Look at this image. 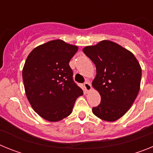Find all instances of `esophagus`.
<instances>
[{
	"label": "esophagus",
	"instance_id": "esophagus-1",
	"mask_svg": "<svg viewBox=\"0 0 153 153\" xmlns=\"http://www.w3.org/2000/svg\"><path fill=\"white\" fill-rule=\"evenodd\" d=\"M84 89H85V91L86 92H89L92 90V86L91 84H90V82L88 81H86L84 83Z\"/></svg>",
	"mask_w": 153,
	"mask_h": 153
}]
</instances>
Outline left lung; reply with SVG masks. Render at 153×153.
Listing matches in <instances>:
<instances>
[{"label":"left lung","instance_id":"1","mask_svg":"<svg viewBox=\"0 0 153 153\" xmlns=\"http://www.w3.org/2000/svg\"><path fill=\"white\" fill-rule=\"evenodd\" d=\"M83 53L95 64L97 75L92 86L100 94L101 102L93 114L114 122L126 113L140 89L142 69L132 53L110 40L87 46Z\"/></svg>","mask_w":153,"mask_h":153}]
</instances>
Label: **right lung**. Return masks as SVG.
I'll return each mask as SVG.
<instances>
[{
  "mask_svg": "<svg viewBox=\"0 0 153 153\" xmlns=\"http://www.w3.org/2000/svg\"><path fill=\"white\" fill-rule=\"evenodd\" d=\"M78 47L53 40L35 47L22 71L24 90L31 106L50 122H57L72 113L76 99L83 94L73 80L69 63Z\"/></svg>",
  "mask_w": 153,
  "mask_h": 153,
  "instance_id": "add662e5",
  "label": "right lung"
}]
</instances>
